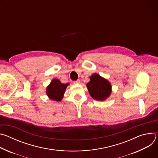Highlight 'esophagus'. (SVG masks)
Returning a JSON list of instances; mask_svg holds the SVG:
<instances>
[{
	"mask_svg": "<svg viewBox=\"0 0 158 158\" xmlns=\"http://www.w3.org/2000/svg\"><path fill=\"white\" fill-rule=\"evenodd\" d=\"M74 84H80V81L79 80H77L76 81H74Z\"/></svg>",
	"mask_w": 158,
	"mask_h": 158,
	"instance_id": "obj_1",
	"label": "esophagus"
}]
</instances>
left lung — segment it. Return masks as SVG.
<instances>
[{"mask_svg":"<svg viewBox=\"0 0 158 158\" xmlns=\"http://www.w3.org/2000/svg\"><path fill=\"white\" fill-rule=\"evenodd\" d=\"M89 78L90 81L86 84L89 94L97 101H104L107 99L112 93L110 82L98 73L92 74Z\"/></svg>","mask_w":158,"mask_h":158,"instance_id":"8db88e82","label":"left lung"}]
</instances>
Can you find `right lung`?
<instances>
[{"mask_svg":"<svg viewBox=\"0 0 158 158\" xmlns=\"http://www.w3.org/2000/svg\"><path fill=\"white\" fill-rule=\"evenodd\" d=\"M69 85V83L62 84L59 79L55 78L48 85L46 88V95L52 101H61L64 98L65 89Z\"/></svg>","mask_w":158,"mask_h":158,"instance_id":"add662e5","label":"right lung"}]
</instances>
